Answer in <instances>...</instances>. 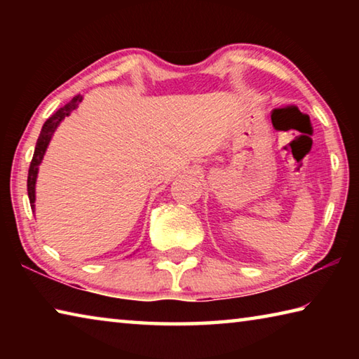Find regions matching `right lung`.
Returning a JSON list of instances; mask_svg holds the SVG:
<instances>
[{"instance_id":"obj_1","label":"right lung","mask_w":359,"mask_h":359,"mask_svg":"<svg viewBox=\"0 0 359 359\" xmlns=\"http://www.w3.org/2000/svg\"><path fill=\"white\" fill-rule=\"evenodd\" d=\"M82 101V96L77 95L72 98L68 104H65L63 107H60L58 111L48 117L46 120V123L42 125L41 135L38 137V142H36V149H34V155L33 160L29 163V169H28V182H27V188H28V198H29V204H32V209H34V185H36V177H38V166L41 165L42 158H44L46 149L48 142H50V137L53 135V131L57 130V126L60 125L66 115H69L74 109L79 106V102Z\"/></svg>"}]
</instances>
